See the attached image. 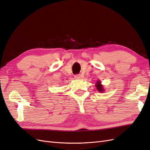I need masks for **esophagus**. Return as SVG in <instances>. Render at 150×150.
I'll list each match as a JSON object with an SVG mask.
<instances>
[{
    "mask_svg": "<svg viewBox=\"0 0 150 150\" xmlns=\"http://www.w3.org/2000/svg\"><path fill=\"white\" fill-rule=\"evenodd\" d=\"M74 78H75V79H81V76L80 74L76 75V76H74Z\"/></svg>",
    "mask_w": 150,
    "mask_h": 150,
    "instance_id": "34e87169",
    "label": "esophagus"
}]
</instances>
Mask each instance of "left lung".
<instances>
[{"label": "left lung", "mask_w": 150, "mask_h": 150, "mask_svg": "<svg viewBox=\"0 0 150 150\" xmlns=\"http://www.w3.org/2000/svg\"><path fill=\"white\" fill-rule=\"evenodd\" d=\"M96 88L99 92L103 93L104 91V89L103 86L101 84V82L100 80H98L96 83Z\"/></svg>", "instance_id": "8db88e82"}]
</instances>
